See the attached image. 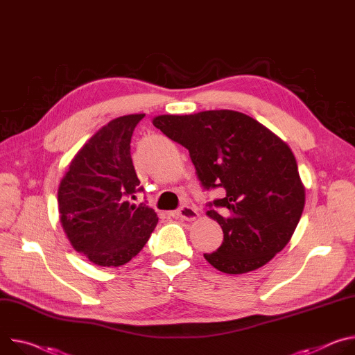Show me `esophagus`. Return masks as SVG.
<instances>
[{
    "label": "esophagus",
    "instance_id": "esophagus-1",
    "mask_svg": "<svg viewBox=\"0 0 355 355\" xmlns=\"http://www.w3.org/2000/svg\"><path fill=\"white\" fill-rule=\"evenodd\" d=\"M172 216H176V217H179V218L191 221V220H196V218L199 217V213L196 211V209H193L191 206L183 205V206H180L175 213H172Z\"/></svg>",
    "mask_w": 355,
    "mask_h": 355
}]
</instances>
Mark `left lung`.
Here are the masks:
<instances>
[{"instance_id": "1", "label": "left lung", "mask_w": 355, "mask_h": 355, "mask_svg": "<svg viewBox=\"0 0 355 355\" xmlns=\"http://www.w3.org/2000/svg\"><path fill=\"white\" fill-rule=\"evenodd\" d=\"M153 125L189 150L205 190L221 187L207 214L224 232L205 258L224 273L263 266L289 243L304 207L291 148L254 118L232 110L159 115Z\"/></svg>"}]
</instances>
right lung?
<instances>
[{
    "label": "right lung",
    "instance_id": "1",
    "mask_svg": "<svg viewBox=\"0 0 355 355\" xmlns=\"http://www.w3.org/2000/svg\"><path fill=\"white\" fill-rule=\"evenodd\" d=\"M145 114L124 115L98 130L76 153L60 182V223L73 248L100 266H121L146 244L157 216L131 157V137Z\"/></svg>",
    "mask_w": 355,
    "mask_h": 355
}]
</instances>
